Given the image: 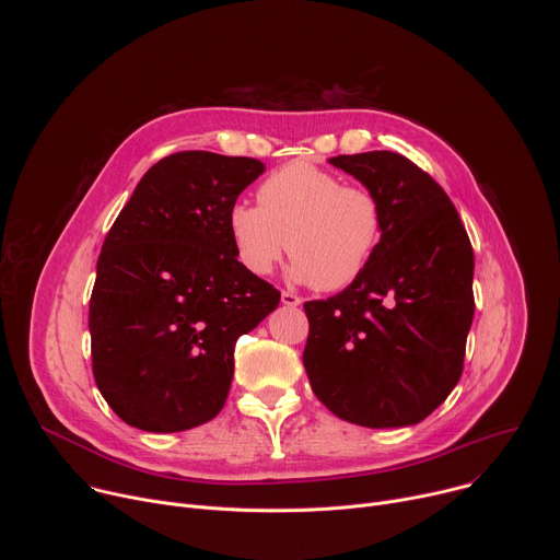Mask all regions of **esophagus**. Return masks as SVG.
<instances>
[{
    "label": "esophagus",
    "mask_w": 560,
    "mask_h": 560,
    "mask_svg": "<svg viewBox=\"0 0 560 560\" xmlns=\"http://www.w3.org/2000/svg\"><path fill=\"white\" fill-rule=\"evenodd\" d=\"M281 303L283 305H288V307H296V305H301V299L296 296V294H292V292H281Z\"/></svg>",
    "instance_id": "obj_1"
}]
</instances>
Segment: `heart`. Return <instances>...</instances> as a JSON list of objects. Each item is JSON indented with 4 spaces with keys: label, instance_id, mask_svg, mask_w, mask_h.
<instances>
[{
    "label": "heart",
    "instance_id": "obj_1",
    "mask_svg": "<svg viewBox=\"0 0 560 560\" xmlns=\"http://www.w3.org/2000/svg\"><path fill=\"white\" fill-rule=\"evenodd\" d=\"M257 197L259 206L234 203L228 212L234 255L253 275H270L288 248L294 281L332 292L354 283L381 244L378 197L314 164L275 171Z\"/></svg>",
    "mask_w": 560,
    "mask_h": 560
}]
</instances>
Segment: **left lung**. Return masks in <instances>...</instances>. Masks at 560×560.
<instances>
[{
    "instance_id": "8db88e82",
    "label": "left lung",
    "mask_w": 560,
    "mask_h": 560,
    "mask_svg": "<svg viewBox=\"0 0 560 560\" xmlns=\"http://www.w3.org/2000/svg\"><path fill=\"white\" fill-rule=\"evenodd\" d=\"M383 206L365 272L328 301L303 305V365L332 415L363 428L430 417L463 372L474 318V253L445 190L389 150L328 159Z\"/></svg>"
}]
</instances>
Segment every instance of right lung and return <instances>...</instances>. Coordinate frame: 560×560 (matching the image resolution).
Returning <instances> with one entry per match:
<instances>
[{
    "label": "right lung",
    "instance_id": "add662e5",
    "mask_svg": "<svg viewBox=\"0 0 560 560\" xmlns=\"http://www.w3.org/2000/svg\"><path fill=\"white\" fill-rule=\"evenodd\" d=\"M266 166L206 150L156 162L115 219L97 261L89 328L95 383L143 432L219 415L234 343L277 310L279 290L238 264L228 212Z\"/></svg>",
    "mask_w": 560,
    "mask_h": 560
}]
</instances>
